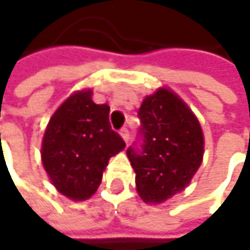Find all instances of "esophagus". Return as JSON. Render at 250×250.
Wrapping results in <instances>:
<instances>
[{
	"instance_id": "obj_1",
	"label": "esophagus",
	"mask_w": 250,
	"mask_h": 250,
	"mask_svg": "<svg viewBox=\"0 0 250 250\" xmlns=\"http://www.w3.org/2000/svg\"><path fill=\"white\" fill-rule=\"evenodd\" d=\"M120 135H121V138L124 139V142L129 144V141H130V132L127 130V127H123V129L120 130Z\"/></svg>"
}]
</instances>
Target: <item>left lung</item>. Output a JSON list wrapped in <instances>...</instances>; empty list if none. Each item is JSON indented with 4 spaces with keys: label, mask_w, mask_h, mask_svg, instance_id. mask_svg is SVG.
<instances>
[{
    "label": "left lung",
    "mask_w": 250,
    "mask_h": 250,
    "mask_svg": "<svg viewBox=\"0 0 250 250\" xmlns=\"http://www.w3.org/2000/svg\"><path fill=\"white\" fill-rule=\"evenodd\" d=\"M138 117L142 126L126 152L139 196L161 204L182 192L201 167L202 129L189 106L166 87L144 99Z\"/></svg>",
    "instance_id": "left-lung-1"
}]
</instances>
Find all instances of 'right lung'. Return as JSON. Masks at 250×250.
<instances>
[{"label": "right lung", "mask_w": 250, "mask_h": 250, "mask_svg": "<svg viewBox=\"0 0 250 250\" xmlns=\"http://www.w3.org/2000/svg\"><path fill=\"white\" fill-rule=\"evenodd\" d=\"M123 138L111 129L109 106L95 104L92 92L71 95L51 117L42 142V163L60 193L90 198L111 157L124 149Z\"/></svg>", "instance_id": "right-lung-1"}]
</instances>
